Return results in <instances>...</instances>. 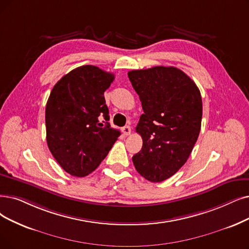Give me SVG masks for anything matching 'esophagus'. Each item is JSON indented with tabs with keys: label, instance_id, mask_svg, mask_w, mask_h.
<instances>
[{
	"label": "esophagus",
	"instance_id": "34e87169",
	"mask_svg": "<svg viewBox=\"0 0 249 249\" xmlns=\"http://www.w3.org/2000/svg\"><path fill=\"white\" fill-rule=\"evenodd\" d=\"M123 133H124V135H126V136L131 135V133H132V128H131V126H130V125H125V126H124V127H123Z\"/></svg>",
	"mask_w": 249,
	"mask_h": 249
}]
</instances>
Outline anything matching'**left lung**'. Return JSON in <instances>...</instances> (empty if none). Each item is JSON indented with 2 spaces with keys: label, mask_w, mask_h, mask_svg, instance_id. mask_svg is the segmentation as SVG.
<instances>
[{
  "label": "left lung",
  "mask_w": 249,
  "mask_h": 249,
  "mask_svg": "<svg viewBox=\"0 0 249 249\" xmlns=\"http://www.w3.org/2000/svg\"><path fill=\"white\" fill-rule=\"evenodd\" d=\"M127 75L144 111L136 126L143 146L133 156V163L146 180L162 182L184 165L199 136L200 91L173 66L138 69Z\"/></svg>",
  "instance_id": "8db88e82"
}]
</instances>
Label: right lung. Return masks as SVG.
Masks as SVG:
<instances>
[{
  "label": "right lung",
  "mask_w": 249,
  "mask_h": 249,
  "mask_svg": "<svg viewBox=\"0 0 249 249\" xmlns=\"http://www.w3.org/2000/svg\"><path fill=\"white\" fill-rule=\"evenodd\" d=\"M113 79V73L84 65L65 74L50 94L47 144L69 175L82 178L94 172L121 135L107 123L104 92Z\"/></svg>",
  "instance_id": "right-lung-1"
}]
</instances>
